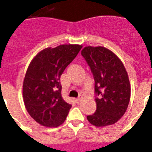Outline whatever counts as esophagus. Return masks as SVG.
Listing matches in <instances>:
<instances>
[{"instance_id":"1","label":"esophagus","mask_w":152,"mask_h":152,"mask_svg":"<svg viewBox=\"0 0 152 152\" xmlns=\"http://www.w3.org/2000/svg\"><path fill=\"white\" fill-rule=\"evenodd\" d=\"M75 102L77 103V104H78V103H80L81 102V101H82V97H77V98H75Z\"/></svg>"}]
</instances>
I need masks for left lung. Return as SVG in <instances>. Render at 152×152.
Returning a JSON list of instances; mask_svg holds the SVG:
<instances>
[{
    "mask_svg": "<svg viewBox=\"0 0 152 152\" xmlns=\"http://www.w3.org/2000/svg\"><path fill=\"white\" fill-rule=\"evenodd\" d=\"M81 53L95 82L97 109L94 113L87 116V120L97 127L115 124L126 112L130 101L128 73L120 58L107 48L89 46Z\"/></svg>",
    "mask_w": 152,
    "mask_h": 152,
    "instance_id": "obj_1",
    "label": "left lung"
}]
</instances>
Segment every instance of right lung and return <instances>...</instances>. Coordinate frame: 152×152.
I'll use <instances>...</instances> for the list:
<instances>
[{
  "label": "right lung",
  "mask_w": 152,
  "mask_h": 152,
  "mask_svg": "<svg viewBox=\"0 0 152 152\" xmlns=\"http://www.w3.org/2000/svg\"><path fill=\"white\" fill-rule=\"evenodd\" d=\"M82 47L65 44L41 50L28 66L23 84V102L29 115L41 125L58 127L71 104L62 97L60 77Z\"/></svg>",
  "instance_id": "add662e5"
}]
</instances>
